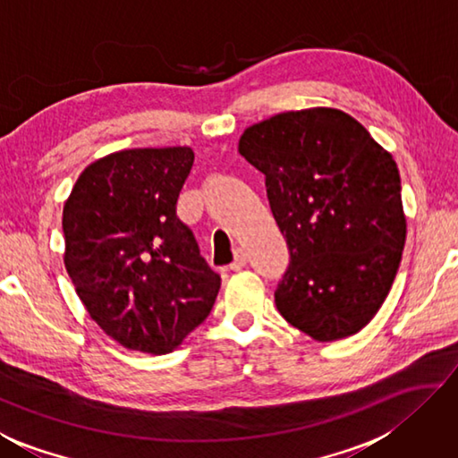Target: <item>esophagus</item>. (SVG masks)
Listing matches in <instances>:
<instances>
[{"instance_id":"obj_1","label":"esophagus","mask_w":458,"mask_h":458,"mask_svg":"<svg viewBox=\"0 0 458 458\" xmlns=\"http://www.w3.org/2000/svg\"><path fill=\"white\" fill-rule=\"evenodd\" d=\"M246 262H248V254H246V250L244 248H236V252H234V262L230 264V270H242L244 266H246Z\"/></svg>"}]
</instances>
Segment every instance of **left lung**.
Segmentation results:
<instances>
[{
    "label": "left lung",
    "instance_id": "8db88e82",
    "mask_svg": "<svg viewBox=\"0 0 458 458\" xmlns=\"http://www.w3.org/2000/svg\"><path fill=\"white\" fill-rule=\"evenodd\" d=\"M238 152L266 176L290 250L278 312L318 343L356 335L388 296L406 240L393 156L352 115L324 106L254 123Z\"/></svg>",
    "mask_w": 458,
    "mask_h": 458
}]
</instances>
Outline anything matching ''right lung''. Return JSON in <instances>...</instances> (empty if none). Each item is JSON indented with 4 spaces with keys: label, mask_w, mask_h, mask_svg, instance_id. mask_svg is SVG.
<instances>
[{
    "label": "right lung",
    "mask_w": 458,
    "mask_h": 458,
    "mask_svg": "<svg viewBox=\"0 0 458 458\" xmlns=\"http://www.w3.org/2000/svg\"><path fill=\"white\" fill-rule=\"evenodd\" d=\"M188 146L131 148L86 165L64 204V264L99 328L130 351L168 354L210 314L220 276L176 216Z\"/></svg>",
    "instance_id": "obj_1"
}]
</instances>
